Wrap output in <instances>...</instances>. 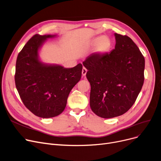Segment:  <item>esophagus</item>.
I'll use <instances>...</instances> for the list:
<instances>
[{"label":"esophagus","instance_id":"obj_1","mask_svg":"<svg viewBox=\"0 0 161 161\" xmlns=\"http://www.w3.org/2000/svg\"><path fill=\"white\" fill-rule=\"evenodd\" d=\"M87 69H86V68H83V69H82V72H81V73H82V75H83V76H85V75H86V74H87Z\"/></svg>","mask_w":161,"mask_h":161}]
</instances>
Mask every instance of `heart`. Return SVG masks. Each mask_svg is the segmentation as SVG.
Segmentation results:
<instances>
[{"label": "heart", "instance_id": "1", "mask_svg": "<svg viewBox=\"0 0 161 161\" xmlns=\"http://www.w3.org/2000/svg\"><path fill=\"white\" fill-rule=\"evenodd\" d=\"M87 47L91 49L95 48V52L97 54H105L110 50L112 41L108 36H97L89 41Z\"/></svg>", "mask_w": 161, "mask_h": 161}]
</instances>
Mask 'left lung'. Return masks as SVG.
<instances>
[{
	"label": "left lung",
	"mask_w": 161,
	"mask_h": 161,
	"mask_svg": "<svg viewBox=\"0 0 161 161\" xmlns=\"http://www.w3.org/2000/svg\"><path fill=\"white\" fill-rule=\"evenodd\" d=\"M110 53L89 56L83 65L91 85L90 107L103 118L124 114L134 104L144 81L145 58L129 37L114 33Z\"/></svg>",
	"instance_id": "left-lung-1"
}]
</instances>
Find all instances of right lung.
Here are the masks:
<instances>
[{"label":"right lung","mask_w":161,"mask_h":161,"mask_svg":"<svg viewBox=\"0 0 161 161\" xmlns=\"http://www.w3.org/2000/svg\"><path fill=\"white\" fill-rule=\"evenodd\" d=\"M56 35H35L18 54L16 87L24 105L40 118L57 116L64 111L68 95L81 77L82 64L64 68L41 60L39 51Z\"/></svg>","instance_id":"right-lung-1"}]
</instances>
